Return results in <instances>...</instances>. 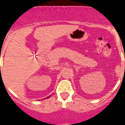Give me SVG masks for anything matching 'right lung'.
Listing matches in <instances>:
<instances>
[{"instance_id":"right-lung-1","label":"right lung","mask_w":125,"mask_h":125,"mask_svg":"<svg viewBox=\"0 0 125 125\" xmlns=\"http://www.w3.org/2000/svg\"><path fill=\"white\" fill-rule=\"evenodd\" d=\"M49 96H48V97H47V98H49Z\"/></svg>"}]
</instances>
